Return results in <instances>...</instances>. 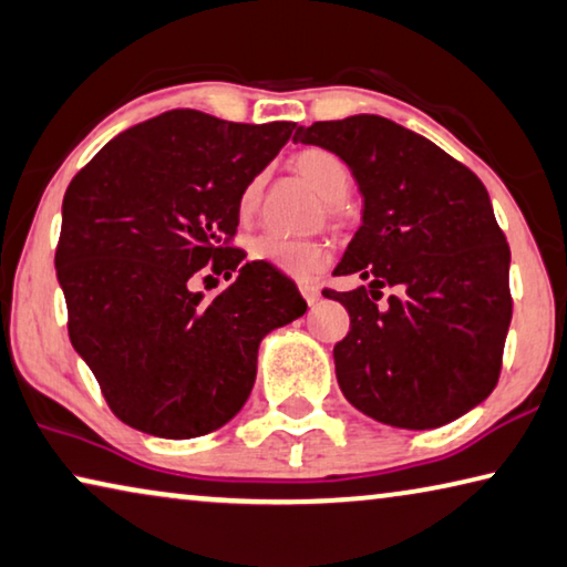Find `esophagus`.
<instances>
[{
	"label": "esophagus",
	"instance_id": "obj_1",
	"mask_svg": "<svg viewBox=\"0 0 567 567\" xmlns=\"http://www.w3.org/2000/svg\"><path fill=\"white\" fill-rule=\"evenodd\" d=\"M300 292H302V298H305V302L308 305H316L318 300H320V287H318V282H300Z\"/></svg>",
	"mask_w": 567,
	"mask_h": 567
}]
</instances>
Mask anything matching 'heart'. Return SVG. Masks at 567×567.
Segmentation results:
<instances>
[{
  "mask_svg": "<svg viewBox=\"0 0 567 567\" xmlns=\"http://www.w3.org/2000/svg\"><path fill=\"white\" fill-rule=\"evenodd\" d=\"M290 166L295 174L305 178L318 196L326 202V212L330 219L340 217V202L353 188V174L343 158L332 154L328 148L308 146L298 151L290 158ZM259 199H262V178H251V182L241 188L239 194V217L249 219L257 212ZM249 255L255 262H267L275 269L292 277H310L326 265V249L318 241L308 239H285L277 235H262L249 245Z\"/></svg>",
  "mask_w": 567,
  "mask_h": 567,
  "instance_id": "1",
  "label": "heart"
}]
</instances>
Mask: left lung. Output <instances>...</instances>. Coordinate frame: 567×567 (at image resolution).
Instances as JSON below:
<instances>
[{"label": "left lung", "instance_id": "left-lung-1", "mask_svg": "<svg viewBox=\"0 0 567 567\" xmlns=\"http://www.w3.org/2000/svg\"><path fill=\"white\" fill-rule=\"evenodd\" d=\"M346 161L363 224L332 275L368 280L322 290L350 316L332 348L343 396L399 429H436L489 396L512 320L509 245L484 184L436 143L381 115L295 131ZM381 286L396 293L385 303Z\"/></svg>", "mask_w": 567, "mask_h": 567}]
</instances>
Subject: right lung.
Instances as JSON below:
<instances>
[{"instance_id": "obj_1", "label": "right lung", "mask_w": 567, "mask_h": 567, "mask_svg": "<svg viewBox=\"0 0 567 567\" xmlns=\"http://www.w3.org/2000/svg\"><path fill=\"white\" fill-rule=\"evenodd\" d=\"M292 131L168 111L70 182L55 251L70 343L123 424L164 439L224 426L255 385L259 340L308 310L290 277L231 247L241 188ZM204 271L238 280L204 301L190 290Z\"/></svg>"}]
</instances>
